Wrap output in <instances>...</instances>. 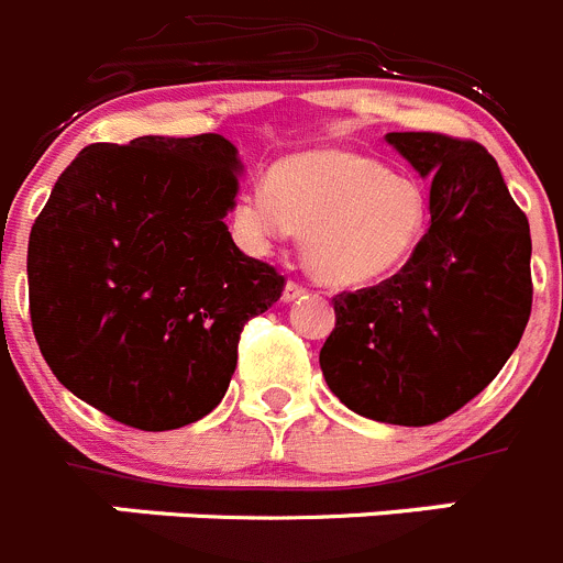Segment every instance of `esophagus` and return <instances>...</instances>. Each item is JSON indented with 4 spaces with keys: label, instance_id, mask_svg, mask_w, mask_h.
I'll return each instance as SVG.
<instances>
[{
    "label": "esophagus",
    "instance_id": "34e87169",
    "mask_svg": "<svg viewBox=\"0 0 563 563\" xmlns=\"http://www.w3.org/2000/svg\"><path fill=\"white\" fill-rule=\"evenodd\" d=\"M308 294V288L302 286V283L297 280H288L286 283V291H283V302H297V299H302Z\"/></svg>",
    "mask_w": 563,
    "mask_h": 563
}]
</instances>
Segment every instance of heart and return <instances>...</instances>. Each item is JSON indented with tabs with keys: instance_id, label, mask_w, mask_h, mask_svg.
<instances>
[{
	"instance_id": "heart-1",
	"label": "heart",
	"mask_w": 563,
	"mask_h": 563,
	"mask_svg": "<svg viewBox=\"0 0 563 563\" xmlns=\"http://www.w3.org/2000/svg\"><path fill=\"white\" fill-rule=\"evenodd\" d=\"M233 222L250 244L297 230L319 280L366 286L417 255L430 228V199L422 183L394 175L377 157L324 150L283 161L269 186L244 188Z\"/></svg>"
}]
</instances>
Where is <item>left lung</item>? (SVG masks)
I'll return each mask as SVG.
<instances>
[{"mask_svg":"<svg viewBox=\"0 0 563 563\" xmlns=\"http://www.w3.org/2000/svg\"><path fill=\"white\" fill-rule=\"evenodd\" d=\"M386 141L433 177L428 235L397 275L335 294L319 366L350 411L422 428L464 408L517 350L533 306L530 228L477 141Z\"/></svg>","mask_w":563,"mask_h":563,"instance_id":"1","label":"left lung"}]
</instances>
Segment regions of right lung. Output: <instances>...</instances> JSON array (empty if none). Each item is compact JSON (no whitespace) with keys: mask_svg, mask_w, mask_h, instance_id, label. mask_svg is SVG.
<instances>
[{"mask_svg":"<svg viewBox=\"0 0 563 563\" xmlns=\"http://www.w3.org/2000/svg\"><path fill=\"white\" fill-rule=\"evenodd\" d=\"M239 169L217 133L91 144L35 219L27 280L41 355L115 422L175 430L213 411L241 330L286 288L224 224Z\"/></svg>","mask_w":563,"mask_h":563,"instance_id":"right-lung-1","label":"right lung"}]
</instances>
